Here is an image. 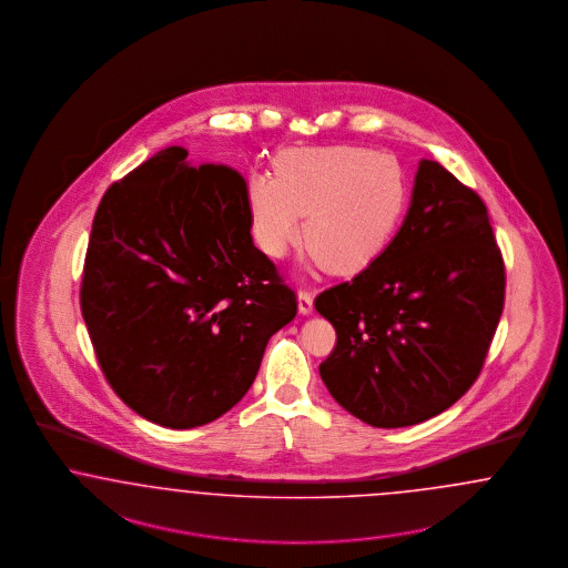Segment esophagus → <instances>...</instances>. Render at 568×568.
Listing matches in <instances>:
<instances>
[{
    "instance_id": "obj_1",
    "label": "esophagus",
    "mask_w": 568,
    "mask_h": 568,
    "mask_svg": "<svg viewBox=\"0 0 568 568\" xmlns=\"http://www.w3.org/2000/svg\"><path fill=\"white\" fill-rule=\"evenodd\" d=\"M297 313L308 317L313 315V294L311 292H300L297 294Z\"/></svg>"
}]
</instances>
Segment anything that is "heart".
Here are the masks:
<instances>
[{
	"label": "heart",
	"instance_id": "b5f03b06",
	"mask_svg": "<svg viewBox=\"0 0 568 568\" xmlns=\"http://www.w3.org/2000/svg\"><path fill=\"white\" fill-rule=\"evenodd\" d=\"M260 247L283 257L304 239L332 273H362L397 236L408 209L399 162L367 148L297 150L281 160V178L255 173L247 185Z\"/></svg>",
	"mask_w": 568,
	"mask_h": 568
}]
</instances>
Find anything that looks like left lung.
I'll return each mask as SVG.
<instances>
[{"label": "left lung", "mask_w": 568, "mask_h": 568, "mask_svg": "<svg viewBox=\"0 0 568 568\" xmlns=\"http://www.w3.org/2000/svg\"><path fill=\"white\" fill-rule=\"evenodd\" d=\"M503 297L505 268L486 204L423 159L390 247L315 300L338 336L321 381L372 427L429 420L476 383Z\"/></svg>", "instance_id": "left-lung-1"}]
</instances>
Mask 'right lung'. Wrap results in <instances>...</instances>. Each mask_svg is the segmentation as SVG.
Listing matches in <instances>:
<instances>
[{
	"mask_svg": "<svg viewBox=\"0 0 568 568\" xmlns=\"http://www.w3.org/2000/svg\"><path fill=\"white\" fill-rule=\"evenodd\" d=\"M80 304L118 397L169 429L234 408L297 308L253 245L245 180L222 164L196 166L182 145L101 199Z\"/></svg>",
	"mask_w": 568,
	"mask_h": 568,
	"instance_id": "add662e5",
	"label": "right lung"
}]
</instances>
